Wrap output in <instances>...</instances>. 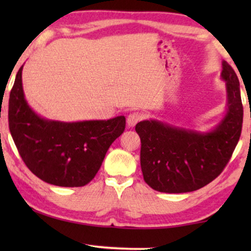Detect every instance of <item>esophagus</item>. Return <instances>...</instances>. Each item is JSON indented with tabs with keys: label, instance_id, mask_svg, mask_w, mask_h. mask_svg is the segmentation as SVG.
<instances>
[{
	"label": "esophagus",
	"instance_id": "esophagus-1",
	"mask_svg": "<svg viewBox=\"0 0 251 251\" xmlns=\"http://www.w3.org/2000/svg\"><path fill=\"white\" fill-rule=\"evenodd\" d=\"M142 119H143V114H140L139 112H132L130 113L128 118H126V125L131 128V126H135Z\"/></svg>",
	"mask_w": 251,
	"mask_h": 251
}]
</instances>
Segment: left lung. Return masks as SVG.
I'll return each instance as SVG.
<instances>
[{
  "label": "left lung",
  "instance_id": "1",
  "mask_svg": "<svg viewBox=\"0 0 251 251\" xmlns=\"http://www.w3.org/2000/svg\"><path fill=\"white\" fill-rule=\"evenodd\" d=\"M226 82V114L208 132L179 128L157 120L136 125L140 137V167L144 180L163 193H186L205 186L218 177L231 159L241 135L243 107L239 78L223 61Z\"/></svg>",
  "mask_w": 251,
  "mask_h": 251
}]
</instances>
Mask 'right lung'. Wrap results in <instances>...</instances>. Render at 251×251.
<instances>
[{"label": "right lung", "mask_w": 251, "mask_h": 251, "mask_svg": "<svg viewBox=\"0 0 251 251\" xmlns=\"http://www.w3.org/2000/svg\"><path fill=\"white\" fill-rule=\"evenodd\" d=\"M23 66L9 98V129L27 168L48 184L80 187L94 179L109 146L122 135L125 116L60 122L37 115L23 90Z\"/></svg>", "instance_id": "right-lung-1"}]
</instances>
